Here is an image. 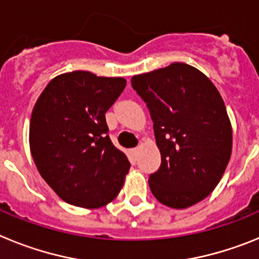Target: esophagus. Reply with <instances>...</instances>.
<instances>
[{"instance_id": "obj_1", "label": "esophagus", "mask_w": 259, "mask_h": 259, "mask_svg": "<svg viewBox=\"0 0 259 259\" xmlns=\"http://www.w3.org/2000/svg\"><path fill=\"white\" fill-rule=\"evenodd\" d=\"M131 155L134 157V159H137V155H139V149H137V148L131 149Z\"/></svg>"}]
</instances>
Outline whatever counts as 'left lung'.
Returning <instances> with one entry per match:
<instances>
[{
  "instance_id": "1",
  "label": "left lung",
  "mask_w": 259,
  "mask_h": 259,
  "mask_svg": "<svg viewBox=\"0 0 259 259\" xmlns=\"http://www.w3.org/2000/svg\"><path fill=\"white\" fill-rule=\"evenodd\" d=\"M153 119L161 167L149 178L154 197L172 209L206 198L232 153V125L217 87L182 62L131 79Z\"/></svg>"
}]
</instances>
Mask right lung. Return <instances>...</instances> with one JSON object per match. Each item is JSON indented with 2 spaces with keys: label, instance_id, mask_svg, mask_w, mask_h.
Segmentation results:
<instances>
[{
  "label": "right lung",
  "instance_id": "add662e5",
  "mask_svg": "<svg viewBox=\"0 0 259 259\" xmlns=\"http://www.w3.org/2000/svg\"><path fill=\"white\" fill-rule=\"evenodd\" d=\"M125 83L88 71L65 72L50 80L33 106L32 158L47 184L70 205L102 207L124 184L131 164L107 136L105 113Z\"/></svg>",
  "mask_w": 259,
  "mask_h": 259
}]
</instances>
